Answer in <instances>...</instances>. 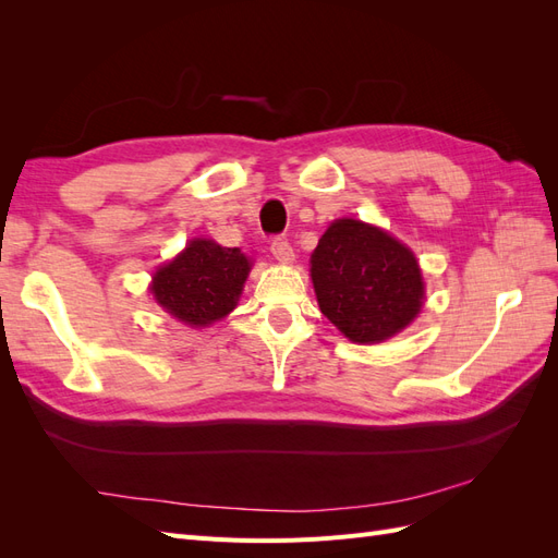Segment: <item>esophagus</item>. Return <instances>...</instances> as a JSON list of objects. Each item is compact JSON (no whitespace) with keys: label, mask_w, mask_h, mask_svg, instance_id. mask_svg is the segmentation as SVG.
<instances>
[{"label":"esophagus","mask_w":558,"mask_h":558,"mask_svg":"<svg viewBox=\"0 0 558 558\" xmlns=\"http://www.w3.org/2000/svg\"><path fill=\"white\" fill-rule=\"evenodd\" d=\"M269 251H272V256L279 260V263H293L295 253H293V246L286 242L283 238H275L272 244H269Z\"/></svg>","instance_id":"esophagus-1"}]
</instances>
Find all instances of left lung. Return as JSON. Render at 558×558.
I'll use <instances>...</instances> for the list:
<instances>
[{
  "mask_svg": "<svg viewBox=\"0 0 558 558\" xmlns=\"http://www.w3.org/2000/svg\"><path fill=\"white\" fill-rule=\"evenodd\" d=\"M318 307L351 342L375 344L400 332L424 302L414 253L353 218L335 221L312 253Z\"/></svg>",
  "mask_w": 558,
  "mask_h": 558,
  "instance_id": "left-lung-1",
  "label": "left lung"
}]
</instances>
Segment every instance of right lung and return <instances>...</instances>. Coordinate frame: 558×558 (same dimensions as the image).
<instances>
[{
	"instance_id": "right-lung-1",
	"label": "right lung",
	"mask_w": 558,
	"mask_h": 558,
	"mask_svg": "<svg viewBox=\"0 0 558 558\" xmlns=\"http://www.w3.org/2000/svg\"><path fill=\"white\" fill-rule=\"evenodd\" d=\"M251 263L240 248L193 240L154 277L158 305L189 326H207L234 310Z\"/></svg>"
}]
</instances>
